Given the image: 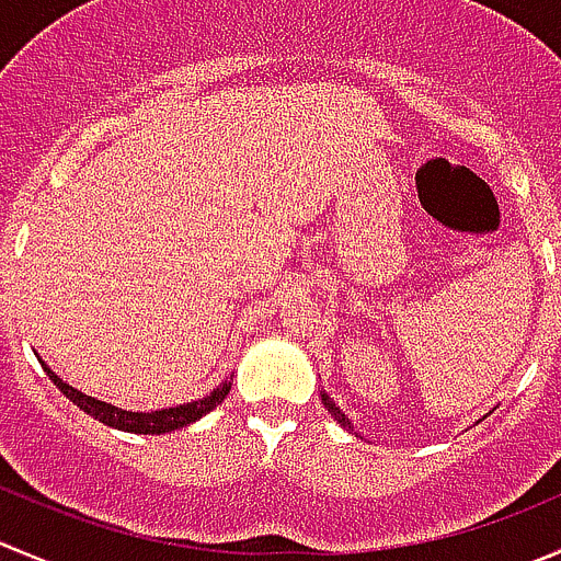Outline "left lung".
Returning <instances> with one entry per match:
<instances>
[{"instance_id":"1","label":"left lung","mask_w":561,"mask_h":561,"mask_svg":"<svg viewBox=\"0 0 561 561\" xmlns=\"http://www.w3.org/2000/svg\"><path fill=\"white\" fill-rule=\"evenodd\" d=\"M320 397H323V405H325V408H329V413H331V416H334V419H336V422H340V425H342V427H351V422H347V419H345V413H342V411H340V408H336V405H334V400H331V397H329V394H325V391H320Z\"/></svg>"}]
</instances>
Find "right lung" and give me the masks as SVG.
I'll return each mask as SVG.
<instances>
[{
	"label": "right lung",
	"mask_w": 561,
	"mask_h": 561,
	"mask_svg": "<svg viewBox=\"0 0 561 561\" xmlns=\"http://www.w3.org/2000/svg\"><path fill=\"white\" fill-rule=\"evenodd\" d=\"M41 364H43V369L48 373V378L54 380V386H57V389L62 391L70 402H73V405H79L81 411L90 413L92 419H98V422H103V425L114 427V431L142 433V436H161V433H172V431H178V427L192 425V422H197V419H203L205 413L214 411V408L219 405L227 394H230V380H225V383L216 386L210 394L199 397V400H194V402H183V405L161 408V411H148V413L123 411V408L112 405V402L95 400V397L73 389V386L65 383V380L59 378V375L54 373L46 362H41Z\"/></svg>",
	"instance_id": "right-lung-1"
}]
</instances>
